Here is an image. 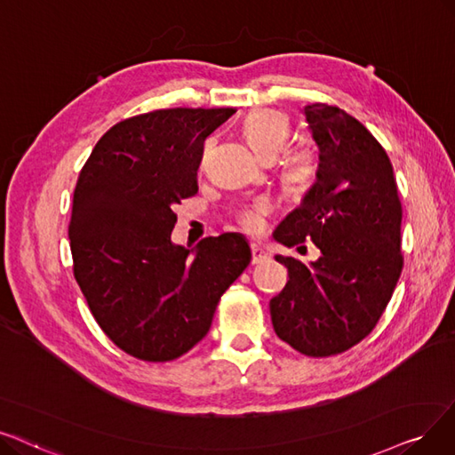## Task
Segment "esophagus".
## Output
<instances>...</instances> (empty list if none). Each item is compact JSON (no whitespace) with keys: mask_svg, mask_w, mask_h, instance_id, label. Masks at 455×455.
Instances as JSON below:
<instances>
[{"mask_svg":"<svg viewBox=\"0 0 455 455\" xmlns=\"http://www.w3.org/2000/svg\"><path fill=\"white\" fill-rule=\"evenodd\" d=\"M268 261V253L258 244H251V265H261Z\"/></svg>","mask_w":455,"mask_h":455,"instance_id":"obj_1","label":"esophagus"}]
</instances>
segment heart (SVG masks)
<instances>
[{"instance_id": "b5f03b06", "label": "heart", "mask_w": 455, "mask_h": 455, "mask_svg": "<svg viewBox=\"0 0 455 455\" xmlns=\"http://www.w3.org/2000/svg\"><path fill=\"white\" fill-rule=\"evenodd\" d=\"M243 134L253 153L263 160H272L287 145L291 136V124L282 112L256 110L244 119ZM317 170V156L314 149L307 148V145H297V148L289 149L282 158L280 180L285 190L302 194L314 185ZM265 212V202H253L243 205L235 212V216H237V222L246 231L256 233L263 226Z\"/></svg>"}]
</instances>
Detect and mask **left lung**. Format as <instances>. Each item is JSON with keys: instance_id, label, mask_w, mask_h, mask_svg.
Returning <instances> with one entry per match:
<instances>
[{"instance_id": "1", "label": "left lung", "mask_w": 455, "mask_h": 455, "mask_svg": "<svg viewBox=\"0 0 455 455\" xmlns=\"http://www.w3.org/2000/svg\"><path fill=\"white\" fill-rule=\"evenodd\" d=\"M319 148L315 183L276 228L285 246L314 241L304 265L276 256L289 280L270 300L280 339L306 356H332L364 339L403 268L402 202L390 158L358 119L323 102L304 108Z\"/></svg>"}]
</instances>
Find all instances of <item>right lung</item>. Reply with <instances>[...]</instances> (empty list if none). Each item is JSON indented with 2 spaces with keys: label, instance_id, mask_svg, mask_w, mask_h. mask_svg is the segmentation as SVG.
<instances>
[{
  "label": "right lung",
  "instance_id": "add662e5",
  "mask_svg": "<svg viewBox=\"0 0 455 455\" xmlns=\"http://www.w3.org/2000/svg\"><path fill=\"white\" fill-rule=\"evenodd\" d=\"M233 108H170L114 124L84 164L68 239L91 314L119 349L145 362L188 353L218 300L251 259L243 235L172 243L173 207L197 192L204 141Z\"/></svg>",
  "mask_w": 455,
  "mask_h": 455
}]
</instances>
